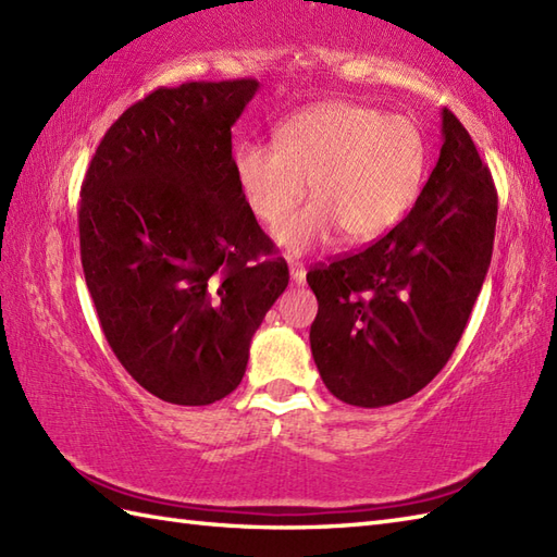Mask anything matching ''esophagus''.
Returning <instances> with one entry per match:
<instances>
[{"instance_id": "obj_1", "label": "esophagus", "mask_w": 557, "mask_h": 557, "mask_svg": "<svg viewBox=\"0 0 557 557\" xmlns=\"http://www.w3.org/2000/svg\"><path fill=\"white\" fill-rule=\"evenodd\" d=\"M289 275H292L294 285L301 287L306 282V268L301 263H297V260H289Z\"/></svg>"}]
</instances>
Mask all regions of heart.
Returning <instances> with one entry per match:
<instances>
[{"label": "heart", "mask_w": 557, "mask_h": 557, "mask_svg": "<svg viewBox=\"0 0 557 557\" xmlns=\"http://www.w3.org/2000/svg\"><path fill=\"white\" fill-rule=\"evenodd\" d=\"M429 148L407 114L330 100L304 108L275 128V144L242 140L232 168L248 210L275 222L310 184L311 205L275 224L272 239L292 256L309 253L342 230L371 242L405 218L423 184Z\"/></svg>", "instance_id": "heart-1"}]
</instances>
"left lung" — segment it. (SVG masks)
Returning a JSON list of instances; mask_svg holds the SVG:
<instances>
[{
  "label": "left lung",
  "instance_id": "obj_1",
  "mask_svg": "<svg viewBox=\"0 0 557 557\" xmlns=\"http://www.w3.org/2000/svg\"><path fill=\"white\" fill-rule=\"evenodd\" d=\"M443 148L417 203L359 253L315 265L311 351L351 407H387L441 373L465 333L493 256L498 194L474 140L443 110Z\"/></svg>",
  "mask_w": 557,
  "mask_h": 557
}]
</instances>
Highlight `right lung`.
<instances>
[{
    "label": "right lung",
    "mask_w": 557,
    "mask_h": 557,
    "mask_svg": "<svg viewBox=\"0 0 557 557\" xmlns=\"http://www.w3.org/2000/svg\"><path fill=\"white\" fill-rule=\"evenodd\" d=\"M260 83L158 88L104 134L81 186V263L102 333L150 395L203 407L242 383L289 285L232 168Z\"/></svg>",
    "instance_id": "right-lung-1"
}]
</instances>
